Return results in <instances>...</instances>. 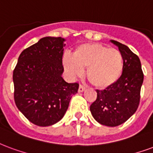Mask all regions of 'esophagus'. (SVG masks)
Instances as JSON below:
<instances>
[{"mask_svg": "<svg viewBox=\"0 0 153 153\" xmlns=\"http://www.w3.org/2000/svg\"><path fill=\"white\" fill-rule=\"evenodd\" d=\"M86 90V88L84 86L82 85H79V92H82V91H84Z\"/></svg>", "mask_w": 153, "mask_h": 153, "instance_id": "34e87169", "label": "esophagus"}]
</instances>
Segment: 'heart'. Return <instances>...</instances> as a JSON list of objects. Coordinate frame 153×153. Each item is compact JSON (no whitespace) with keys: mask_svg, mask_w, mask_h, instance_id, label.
Returning a JSON list of instances; mask_svg holds the SVG:
<instances>
[{"mask_svg":"<svg viewBox=\"0 0 153 153\" xmlns=\"http://www.w3.org/2000/svg\"><path fill=\"white\" fill-rule=\"evenodd\" d=\"M63 66L69 75L76 79L83 74L91 84L100 89L114 85L123 71V57L118 49L108 48L97 43H88L78 46L72 56H65Z\"/></svg>","mask_w":153,"mask_h":153,"instance_id":"heart-1","label":"heart"}]
</instances>
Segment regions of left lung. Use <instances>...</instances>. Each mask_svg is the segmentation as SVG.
Instances as JSON below:
<instances>
[{
	"mask_svg": "<svg viewBox=\"0 0 153 153\" xmlns=\"http://www.w3.org/2000/svg\"><path fill=\"white\" fill-rule=\"evenodd\" d=\"M123 57V71L119 79L103 91L97 90V98L90 106L95 120L101 125L117 126L135 113L140 100L143 74L140 58L126 45L115 40Z\"/></svg>",
	"mask_w": 153,
	"mask_h": 153,
	"instance_id": "obj_1",
	"label": "left lung"
}]
</instances>
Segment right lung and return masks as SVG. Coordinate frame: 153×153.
<instances>
[{"mask_svg":"<svg viewBox=\"0 0 153 153\" xmlns=\"http://www.w3.org/2000/svg\"><path fill=\"white\" fill-rule=\"evenodd\" d=\"M65 39L44 37L22 51L13 73L14 101L30 123L48 126L64 117L79 83L62 78Z\"/></svg>","mask_w":153,"mask_h":153,"instance_id":"right-lung-1","label":"right lung"}]
</instances>
